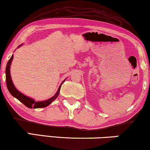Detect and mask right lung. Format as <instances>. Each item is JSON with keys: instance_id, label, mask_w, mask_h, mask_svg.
Wrapping results in <instances>:
<instances>
[{"instance_id": "right-lung-1", "label": "right lung", "mask_w": 150, "mask_h": 150, "mask_svg": "<svg viewBox=\"0 0 150 150\" xmlns=\"http://www.w3.org/2000/svg\"><path fill=\"white\" fill-rule=\"evenodd\" d=\"M22 45V44H21ZM20 45V46H21ZM18 46V47H20ZM13 56L12 55L11 58L8 61L7 66H6V71H5V74H6V84H7V89L9 90V93L11 94L13 97H15L16 98L22 102V104H24L26 106H27L28 108H44L46 107L47 106H48L49 104L52 103V102L54 101V100L56 99V98L58 97L59 94V91H60V88L61 86L62 85L63 82L65 81V80L63 81V82L61 83V85L59 86V89L56 94L53 96L52 98H50V99L45 100V101H41V102H35L33 99L32 98H28V96H26L24 94H22V93L18 91V90L16 89V88L15 87V86L13 85V83H12L11 81V76H10V66H11V63L12 62V60H13Z\"/></svg>"}]
</instances>
